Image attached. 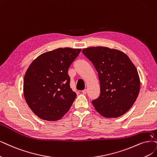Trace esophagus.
<instances>
[{
	"label": "esophagus",
	"mask_w": 157,
	"mask_h": 157,
	"mask_svg": "<svg viewBox=\"0 0 157 157\" xmlns=\"http://www.w3.org/2000/svg\"><path fill=\"white\" fill-rule=\"evenodd\" d=\"M86 92H87V90H86V89H85V90H82V93H83V94H86Z\"/></svg>",
	"instance_id": "34e87169"
}]
</instances>
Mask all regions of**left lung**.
I'll use <instances>...</instances> for the list:
<instances>
[{
    "instance_id": "1",
    "label": "left lung",
    "mask_w": 157,
    "mask_h": 157,
    "mask_svg": "<svg viewBox=\"0 0 157 157\" xmlns=\"http://www.w3.org/2000/svg\"><path fill=\"white\" fill-rule=\"evenodd\" d=\"M98 74L100 95L92 101L96 111L106 118H117L135 102L140 88V78L129 57L118 50L103 46L83 49Z\"/></svg>"
}]
</instances>
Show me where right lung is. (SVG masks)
<instances>
[{
  "mask_svg": "<svg viewBox=\"0 0 157 157\" xmlns=\"http://www.w3.org/2000/svg\"><path fill=\"white\" fill-rule=\"evenodd\" d=\"M81 49L59 48L40 55L29 66L23 83L26 101L33 113L47 121L61 119L76 98L68 70Z\"/></svg>",
  "mask_w": 157,
  "mask_h": 157,
  "instance_id": "obj_1",
  "label": "right lung"
}]
</instances>
